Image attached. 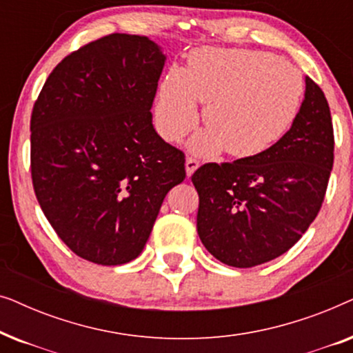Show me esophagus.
Instances as JSON below:
<instances>
[{"label": "esophagus", "instance_id": "esophagus-1", "mask_svg": "<svg viewBox=\"0 0 353 353\" xmlns=\"http://www.w3.org/2000/svg\"><path fill=\"white\" fill-rule=\"evenodd\" d=\"M185 167H186V175L191 176L192 173L197 170V167H199V162H197L194 157H186Z\"/></svg>", "mask_w": 353, "mask_h": 353}]
</instances>
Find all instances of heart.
I'll use <instances>...</instances> for the list:
<instances>
[{
    "mask_svg": "<svg viewBox=\"0 0 353 353\" xmlns=\"http://www.w3.org/2000/svg\"><path fill=\"white\" fill-rule=\"evenodd\" d=\"M303 80L288 61L265 51L204 48L191 52L185 69H172L159 83L154 120L157 132L175 143L199 122L207 128L190 141L199 156L225 151L249 159L273 146L299 112Z\"/></svg>",
    "mask_w": 353,
    "mask_h": 353,
    "instance_id": "obj_1",
    "label": "heart"
}]
</instances>
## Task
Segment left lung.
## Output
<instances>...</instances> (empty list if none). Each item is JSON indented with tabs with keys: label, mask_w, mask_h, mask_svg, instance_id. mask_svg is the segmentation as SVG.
Instances as JSON below:
<instances>
[{
	"label": "left lung",
	"mask_w": 353,
	"mask_h": 353,
	"mask_svg": "<svg viewBox=\"0 0 353 353\" xmlns=\"http://www.w3.org/2000/svg\"><path fill=\"white\" fill-rule=\"evenodd\" d=\"M334 162L331 112L305 77L292 127L267 151L205 163L191 181L199 194L197 234L221 263L250 268L288 252L321 209Z\"/></svg>",
	"instance_id": "left-lung-1"
}]
</instances>
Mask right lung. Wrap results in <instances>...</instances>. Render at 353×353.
Wrapping results in <instances>:
<instances>
[{
  "mask_svg": "<svg viewBox=\"0 0 353 353\" xmlns=\"http://www.w3.org/2000/svg\"><path fill=\"white\" fill-rule=\"evenodd\" d=\"M165 59L148 37L112 33L64 57L33 105V190L57 236L88 262L137 259L186 176L185 154L152 125Z\"/></svg>",
  "mask_w": 353,
  "mask_h": 353,
  "instance_id": "1",
  "label": "right lung"
}]
</instances>
